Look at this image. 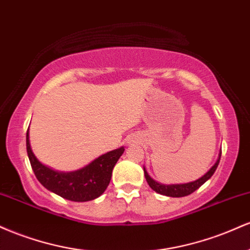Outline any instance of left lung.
Here are the masks:
<instances>
[{
    "label": "left lung",
    "mask_w": 250,
    "mask_h": 250,
    "mask_svg": "<svg viewBox=\"0 0 250 250\" xmlns=\"http://www.w3.org/2000/svg\"><path fill=\"white\" fill-rule=\"evenodd\" d=\"M220 159H221V153H220L219 160H217L216 163H215L213 167L209 169L207 174H205L201 179L194 181V182L185 183V185H169V186L161 185V183H157L156 181H154L150 176H149L145 167H143V170H145V176H146V180H147L149 187L153 189V190L156 191V193L166 195V196H170V197H182L194 193V191L196 190V189H199L201 186L206 182V181H208L211 176H213V174L215 173V170H216L217 166H219L220 163Z\"/></svg>",
    "instance_id": "1"
}]
</instances>
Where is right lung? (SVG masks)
<instances>
[{
  "label": "right lung",
  "instance_id": "1",
  "mask_svg": "<svg viewBox=\"0 0 250 250\" xmlns=\"http://www.w3.org/2000/svg\"><path fill=\"white\" fill-rule=\"evenodd\" d=\"M125 151L121 147L116 150L101 155L90 165L71 173H59L43 166L31 151L29 129L27 131V153L34 174L40 183L65 200L85 202L104 193L111 179L114 166Z\"/></svg>",
  "mask_w": 250,
  "mask_h": 250
}]
</instances>
